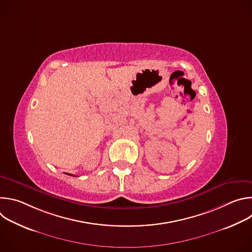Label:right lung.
I'll list each match as a JSON object with an SVG mask.
<instances>
[{
    "instance_id": "right-lung-1",
    "label": "right lung",
    "mask_w": 252,
    "mask_h": 252,
    "mask_svg": "<svg viewBox=\"0 0 252 252\" xmlns=\"http://www.w3.org/2000/svg\"><path fill=\"white\" fill-rule=\"evenodd\" d=\"M69 175H70V174H69Z\"/></svg>"
}]
</instances>
